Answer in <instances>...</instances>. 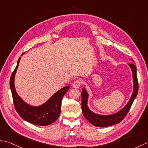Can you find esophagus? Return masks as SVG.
<instances>
[{
  "instance_id": "34e87169",
  "label": "esophagus",
  "mask_w": 148,
  "mask_h": 148,
  "mask_svg": "<svg viewBox=\"0 0 148 148\" xmlns=\"http://www.w3.org/2000/svg\"><path fill=\"white\" fill-rule=\"evenodd\" d=\"M81 82L79 80H76L73 83V87L74 88H76L78 89L81 86Z\"/></svg>"
}]
</instances>
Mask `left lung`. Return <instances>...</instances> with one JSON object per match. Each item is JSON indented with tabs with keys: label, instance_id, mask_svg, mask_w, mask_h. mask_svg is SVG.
Returning <instances> with one entry per match:
<instances>
[{
	"label": "left lung",
	"instance_id": "1",
	"mask_svg": "<svg viewBox=\"0 0 148 148\" xmlns=\"http://www.w3.org/2000/svg\"><path fill=\"white\" fill-rule=\"evenodd\" d=\"M132 61L133 62V60H132ZM128 65L130 69H131L132 73L134 84L133 92L127 105L123 108H122L121 110L114 113V114L102 115L97 114V113L91 111L88 106V93L85 88L82 89V92L81 94L82 97V112L86 119L88 120L91 124L97 127H108L117 124L119 122H121L125 118L127 114V113L129 112V110L133 103V101H134L135 98L137 97L139 89L138 81H137V77L136 67L133 64H129Z\"/></svg>",
	"mask_w": 148,
	"mask_h": 148
}]
</instances>
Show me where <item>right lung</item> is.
<instances>
[{
  "mask_svg": "<svg viewBox=\"0 0 148 148\" xmlns=\"http://www.w3.org/2000/svg\"><path fill=\"white\" fill-rule=\"evenodd\" d=\"M23 53L21 55L23 56ZM21 57L10 79V88L12 92L14 105L16 112L25 121L33 124L46 126L53 123L58 118L61 112L62 99L67 92L70 86L60 89L42 105L34 106L24 101L17 93L14 86V78Z\"/></svg>",
  "mask_w": 148,
  "mask_h": 148,
  "instance_id": "right-lung-1",
  "label": "right lung"
}]
</instances>
